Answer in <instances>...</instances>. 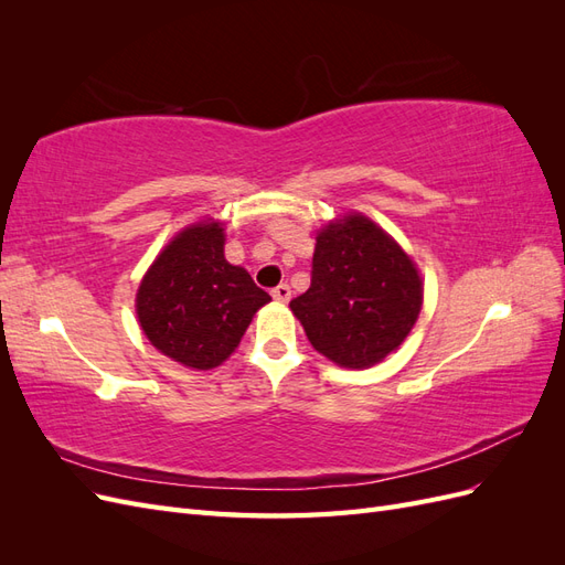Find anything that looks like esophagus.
I'll return each instance as SVG.
<instances>
[{
    "label": "esophagus",
    "instance_id": "1",
    "mask_svg": "<svg viewBox=\"0 0 565 565\" xmlns=\"http://www.w3.org/2000/svg\"><path fill=\"white\" fill-rule=\"evenodd\" d=\"M270 297L276 299V301H280V303H287L289 299H292V289H289V285H287V282H282V285H278V287H273V289H270Z\"/></svg>",
    "mask_w": 565,
    "mask_h": 565
}]
</instances>
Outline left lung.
<instances>
[{"label": "left lung", "mask_w": 565, "mask_h": 565, "mask_svg": "<svg viewBox=\"0 0 565 565\" xmlns=\"http://www.w3.org/2000/svg\"><path fill=\"white\" fill-rule=\"evenodd\" d=\"M316 351L344 367H370L396 351L422 309L409 256L361 214L318 235L311 287L289 301Z\"/></svg>", "instance_id": "left-lung-1"}]
</instances>
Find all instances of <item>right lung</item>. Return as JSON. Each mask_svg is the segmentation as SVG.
Instances as JSON below:
<instances>
[{"label": "right lung", "mask_w": 565, "mask_h": 565, "mask_svg": "<svg viewBox=\"0 0 565 565\" xmlns=\"http://www.w3.org/2000/svg\"><path fill=\"white\" fill-rule=\"evenodd\" d=\"M270 297L224 256V228L198 224L179 233L150 266L136 313L150 344L177 363L210 370L241 344Z\"/></svg>", "instance_id": "add662e5"}]
</instances>
